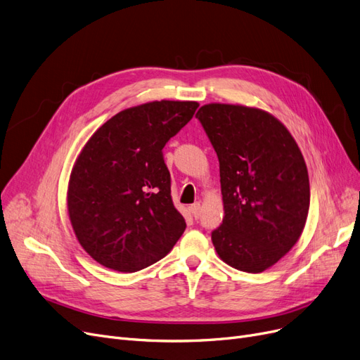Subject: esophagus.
Listing matches in <instances>:
<instances>
[{
    "mask_svg": "<svg viewBox=\"0 0 360 360\" xmlns=\"http://www.w3.org/2000/svg\"><path fill=\"white\" fill-rule=\"evenodd\" d=\"M190 212H191V215L197 219V218H198V215H200V203H194V205H191V206H190Z\"/></svg>",
    "mask_w": 360,
    "mask_h": 360,
    "instance_id": "esophagus-1",
    "label": "esophagus"
}]
</instances>
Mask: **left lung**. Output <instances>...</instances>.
Here are the masks:
<instances>
[{
  "label": "left lung",
  "instance_id": "obj_1",
  "mask_svg": "<svg viewBox=\"0 0 360 360\" xmlns=\"http://www.w3.org/2000/svg\"><path fill=\"white\" fill-rule=\"evenodd\" d=\"M195 117L219 160L224 218L212 243L233 269L261 273L294 248L307 221L310 182L301 150L259 108L207 103Z\"/></svg>",
  "mask_w": 360,
  "mask_h": 360
}]
</instances>
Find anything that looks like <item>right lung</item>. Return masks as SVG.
<instances>
[{
	"label": "right lung",
	"instance_id": "add662e5",
	"mask_svg": "<svg viewBox=\"0 0 360 360\" xmlns=\"http://www.w3.org/2000/svg\"><path fill=\"white\" fill-rule=\"evenodd\" d=\"M194 101H154L120 111L83 146L72 167L68 215L96 262L133 273L169 254L182 236L173 206L166 142L193 118Z\"/></svg>",
	"mask_w": 360,
	"mask_h": 360
}]
</instances>
